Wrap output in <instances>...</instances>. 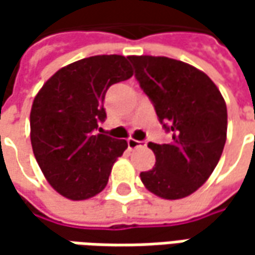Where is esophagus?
<instances>
[{
  "mask_svg": "<svg viewBox=\"0 0 255 255\" xmlns=\"http://www.w3.org/2000/svg\"><path fill=\"white\" fill-rule=\"evenodd\" d=\"M146 142H139V140H134V139H128V147L133 150V149H137V147H144Z\"/></svg>",
  "mask_w": 255,
  "mask_h": 255,
  "instance_id": "1",
  "label": "esophagus"
}]
</instances>
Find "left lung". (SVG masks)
Returning <instances> with one entry per match:
<instances>
[{"label":"left lung","mask_w":255,"mask_h":255,"mask_svg":"<svg viewBox=\"0 0 255 255\" xmlns=\"http://www.w3.org/2000/svg\"><path fill=\"white\" fill-rule=\"evenodd\" d=\"M128 58L173 139L147 144L156 163L140 173L142 183L164 200L187 197L207 181L220 160L227 139L226 101L207 75L186 62L152 55Z\"/></svg>","instance_id":"left-lung-1"}]
</instances>
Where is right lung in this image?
Listing matches in <instances>:
<instances>
[{"instance_id":"right-lung-1","label":"right lung","mask_w":255,"mask_h":255,"mask_svg":"<svg viewBox=\"0 0 255 255\" xmlns=\"http://www.w3.org/2000/svg\"><path fill=\"white\" fill-rule=\"evenodd\" d=\"M132 75L129 58L95 55L61 68L36 93L31 144L45 179L61 196L88 200L106 187L128 142L99 133L103 101L112 85Z\"/></svg>"}]
</instances>
